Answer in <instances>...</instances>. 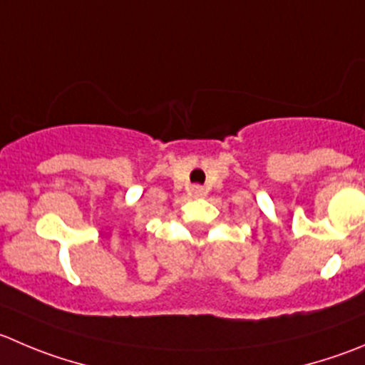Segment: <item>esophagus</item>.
Returning a JSON list of instances; mask_svg holds the SVG:
<instances>
[{
    "mask_svg": "<svg viewBox=\"0 0 365 365\" xmlns=\"http://www.w3.org/2000/svg\"><path fill=\"white\" fill-rule=\"evenodd\" d=\"M190 192H192L193 197H202L204 195L202 186H192V190H190Z\"/></svg>",
    "mask_w": 365,
    "mask_h": 365,
    "instance_id": "esophagus-1",
    "label": "esophagus"
}]
</instances>
